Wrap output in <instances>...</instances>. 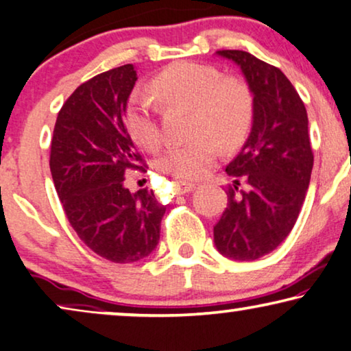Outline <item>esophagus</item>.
Wrapping results in <instances>:
<instances>
[{
  "label": "esophagus",
  "instance_id": "obj_1",
  "mask_svg": "<svg viewBox=\"0 0 351 351\" xmlns=\"http://www.w3.org/2000/svg\"><path fill=\"white\" fill-rule=\"evenodd\" d=\"M176 192L178 194H189L191 191L195 189L194 184H191V182H184V181H176Z\"/></svg>",
  "mask_w": 351,
  "mask_h": 351
}]
</instances>
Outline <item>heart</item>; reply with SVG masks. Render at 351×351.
<instances>
[{"mask_svg": "<svg viewBox=\"0 0 351 351\" xmlns=\"http://www.w3.org/2000/svg\"><path fill=\"white\" fill-rule=\"evenodd\" d=\"M151 92L164 106L189 110V135L184 145L165 149L159 167L180 180H199L208 173L218 157V145L234 149L245 140L253 119V95L237 77H223L215 68L200 63H175L157 75ZM133 141L145 149L160 145V130L151 101L133 95L125 112Z\"/></svg>", "mask_w": 351, "mask_h": 351, "instance_id": "1", "label": "heart"}]
</instances>
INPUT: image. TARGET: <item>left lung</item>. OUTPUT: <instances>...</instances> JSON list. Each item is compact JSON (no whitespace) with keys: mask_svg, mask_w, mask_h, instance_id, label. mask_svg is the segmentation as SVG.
<instances>
[{"mask_svg":"<svg viewBox=\"0 0 351 351\" xmlns=\"http://www.w3.org/2000/svg\"><path fill=\"white\" fill-rule=\"evenodd\" d=\"M216 56L240 68L253 95V122L229 165L234 186L215 226V245L232 261H256L274 251L298 221L313 169L308 117L299 93L281 70L245 51ZM240 180L247 182L236 195Z\"/></svg>","mask_w":351,"mask_h":351,"instance_id":"1","label":"left lung"}]
</instances>
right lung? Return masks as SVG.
Masks as SVG:
<instances>
[{"instance_id": "right-lung-1", "label": "right lung", "mask_w": 351, "mask_h": 351, "mask_svg": "<svg viewBox=\"0 0 351 351\" xmlns=\"http://www.w3.org/2000/svg\"><path fill=\"white\" fill-rule=\"evenodd\" d=\"M136 79L135 66L124 65L81 84L58 112L49 162L79 239L117 264L156 250L167 210L152 191L124 186L128 170L143 169L124 122Z\"/></svg>"}]
</instances>
